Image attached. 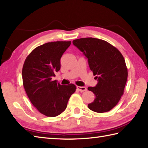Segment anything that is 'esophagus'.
<instances>
[{
	"mask_svg": "<svg viewBox=\"0 0 148 148\" xmlns=\"http://www.w3.org/2000/svg\"><path fill=\"white\" fill-rule=\"evenodd\" d=\"M77 89L79 90V91H80V92H85V91H86L87 90V88L86 87H84V86H77Z\"/></svg>",
	"mask_w": 148,
	"mask_h": 148,
	"instance_id": "34e87169",
	"label": "esophagus"
}]
</instances>
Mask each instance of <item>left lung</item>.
I'll list each match as a JSON object with an SVG mask.
<instances>
[{
    "label": "left lung",
    "instance_id": "1",
    "mask_svg": "<svg viewBox=\"0 0 148 148\" xmlns=\"http://www.w3.org/2000/svg\"><path fill=\"white\" fill-rule=\"evenodd\" d=\"M72 43L88 58L98 81L95 87L88 88L95 95L94 101L88 107L96 112L109 111L117 105L126 85L128 70L123 56L116 47L102 39L86 37Z\"/></svg>",
    "mask_w": 148,
    "mask_h": 148
}]
</instances>
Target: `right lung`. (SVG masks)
<instances>
[{
	"label": "right lung",
	"mask_w": 148,
	"mask_h": 148,
	"mask_svg": "<svg viewBox=\"0 0 148 148\" xmlns=\"http://www.w3.org/2000/svg\"><path fill=\"white\" fill-rule=\"evenodd\" d=\"M71 41L47 42L37 46L27 56L22 69L23 84L33 106L41 114L55 117L64 112L74 84L61 85L52 77L60 69V58Z\"/></svg>",
	"instance_id": "obj_1"
}]
</instances>
